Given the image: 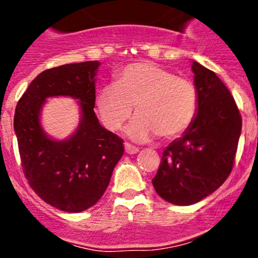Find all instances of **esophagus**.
Listing matches in <instances>:
<instances>
[{
	"mask_svg": "<svg viewBox=\"0 0 258 258\" xmlns=\"http://www.w3.org/2000/svg\"><path fill=\"white\" fill-rule=\"evenodd\" d=\"M138 150L139 149L137 147L132 146V144H130V143H125V152L127 154H136V153H138Z\"/></svg>",
	"mask_w": 258,
	"mask_h": 258,
	"instance_id": "obj_1",
	"label": "esophagus"
}]
</instances>
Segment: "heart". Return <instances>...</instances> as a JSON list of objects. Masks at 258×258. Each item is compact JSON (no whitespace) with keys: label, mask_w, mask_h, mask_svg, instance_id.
Masks as SVG:
<instances>
[{"label":"heart","mask_w":258,"mask_h":258,"mask_svg":"<svg viewBox=\"0 0 258 258\" xmlns=\"http://www.w3.org/2000/svg\"><path fill=\"white\" fill-rule=\"evenodd\" d=\"M97 110L103 123L116 131L128 119L135 105L138 112L126 133L135 141L159 135L171 139L188 130L198 110L194 84L158 64L133 63L115 76L97 96Z\"/></svg>","instance_id":"obj_1"}]
</instances>
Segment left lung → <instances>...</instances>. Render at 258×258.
I'll return each instance as SVG.
<instances>
[{
  "mask_svg": "<svg viewBox=\"0 0 258 258\" xmlns=\"http://www.w3.org/2000/svg\"><path fill=\"white\" fill-rule=\"evenodd\" d=\"M198 93L195 119L162 153L153 178L156 193L174 205H191L212 194L232 172L241 133V115L226 85L193 61Z\"/></svg>",
  "mask_w": 258,
  "mask_h": 258,
  "instance_id": "8db88e82",
  "label": "left lung"
}]
</instances>
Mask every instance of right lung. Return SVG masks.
I'll list each match as a JSON object with an SVG mask.
<instances>
[{
  "instance_id": "obj_1",
  "label": "right lung",
  "mask_w": 258,
  "mask_h": 258,
  "mask_svg": "<svg viewBox=\"0 0 258 258\" xmlns=\"http://www.w3.org/2000/svg\"><path fill=\"white\" fill-rule=\"evenodd\" d=\"M99 61L64 64L32 80L14 114V131L24 174L43 201L65 212L90 209L104 194L123 155V141L105 130L94 112ZM51 96L79 100L82 119L69 139L57 141L43 131L39 116Z\"/></svg>"
}]
</instances>
